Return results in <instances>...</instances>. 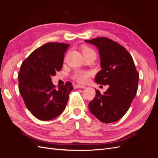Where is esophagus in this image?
I'll return each instance as SVG.
<instances>
[{
    "label": "esophagus",
    "instance_id": "1",
    "mask_svg": "<svg viewBox=\"0 0 158 158\" xmlns=\"http://www.w3.org/2000/svg\"><path fill=\"white\" fill-rule=\"evenodd\" d=\"M74 88H85V86H84V85H80V84H76L74 85Z\"/></svg>",
    "mask_w": 158,
    "mask_h": 158
}]
</instances>
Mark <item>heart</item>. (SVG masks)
<instances>
[{
    "label": "heart",
    "mask_w": 158,
    "mask_h": 158,
    "mask_svg": "<svg viewBox=\"0 0 158 158\" xmlns=\"http://www.w3.org/2000/svg\"><path fill=\"white\" fill-rule=\"evenodd\" d=\"M84 56H87L89 54L95 53V51L89 47L84 46L82 49ZM92 76V73L90 71H85V70H76L75 71L73 77L74 80L77 82L80 83H86L88 82L89 77Z\"/></svg>",
    "instance_id": "b5f03b06"
}]
</instances>
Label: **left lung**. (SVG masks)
Wrapping results in <instances>:
<instances>
[{"mask_svg": "<svg viewBox=\"0 0 158 158\" xmlns=\"http://www.w3.org/2000/svg\"><path fill=\"white\" fill-rule=\"evenodd\" d=\"M84 41L98 49L102 69L95 76V82L109 85L103 94L95 89L89 109L100 121L116 122L125 115L136 95L139 74L132 57L125 47L107 37Z\"/></svg>", "mask_w": 158, "mask_h": 158, "instance_id": "obj_1", "label": "left lung"}]
</instances>
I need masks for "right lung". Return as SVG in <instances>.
<instances>
[{"label": "right lung", "mask_w": 158, "mask_h": 158, "mask_svg": "<svg viewBox=\"0 0 158 158\" xmlns=\"http://www.w3.org/2000/svg\"><path fill=\"white\" fill-rule=\"evenodd\" d=\"M69 46L47 43L33 51L20 66L19 91L27 109L40 120H52L63 113L73 89L70 82L56 89L51 80V76L63 68Z\"/></svg>", "instance_id": "add662e5"}]
</instances>
